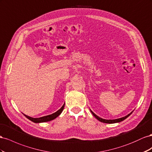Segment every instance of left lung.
Segmentation results:
<instances>
[{
	"label": "left lung",
	"mask_w": 152,
	"mask_h": 152,
	"mask_svg": "<svg viewBox=\"0 0 152 152\" xmlns=\"http://www.w3.org/2000/svg\"><path fill=\"white\" fill-rule=\"evenodd\" d=\"M90 111H91V113H92V115H93L95 117V118H96L99 121H100V122H103V123H106V124H115V123H118V122H122V121L124 120L125 119H126L128 116H129L130 115H131L132 114V112H131V113H129V114L127 115V116H124V117H122V118H117V119H115V120H106V119L101 118H100V117H99L98 116H97L92 110H90Z\"/></svg>",
	"instance_id": "left-lung-1"
}]
</instances>
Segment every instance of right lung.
<instances>
[{
	"label": "right lung",
	"instance_id": "right-lung-1",
	"mask_svg": "<svg viewBox=\"0 0 152 152\" xmlns=\"http://www.w3.org/2000/svg\"><path fill=\"white\" fill-rule=\"evenodd\" d=\"M65 106V103L64 104V105L62 106V107L60 108V110H58L57 111H56L54 113L51 114V115H47V116H42V117H40V118H32V117H30L27 115H24L27 118L31 120L32 122H34V123H42V122H49V121L51 120H53L55 118H57V116H58L60 114H61V113L62 112Z\"/></svg>",
	"mask_w": 152,
	"mask_h": 152
}]
</instances>
